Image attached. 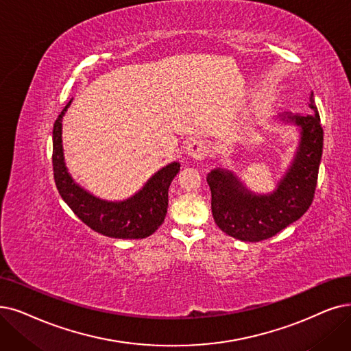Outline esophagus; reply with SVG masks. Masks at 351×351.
I'll return each mask as SVG.
<instances>
[{"label": "esophagus", "mask_w": 351, "mask_h": 351, "mask_svg": "<svg viewBox=\"0 0 351 351\" xmlns=\"http://www.w3.org/2000/svg\"><path fill=\"white\" fill-rule=\"evenodd\" d=\"M206 148H207L206 144L203 141H200V139H191V141H189L186 145V154L191 158L202 160V158H204L206 152H207Z\"/></svg>", "instance_id": "1"}]
</instances>
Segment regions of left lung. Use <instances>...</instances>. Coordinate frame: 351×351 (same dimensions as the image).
<instances>
[{"label":"left lung","mask_w":351,"mask_h":351,"mask_svg":"<svg viewBox=\"0 0 351 351\" xmlns=\"http://www.w3.org/2000/svg\"><path fill=\"white\" fill-rule=\"evenodd\" d=\"M310 114L284 112L275 121L295 125L298 147L274 191H250L233 171L213 168L207 174L212 191V213L217 226L234 239L261 242L297 221L313 203L322 156V128L310 93Z\"/></svg>","instance_id":"left-lung-1"}]
</instances>
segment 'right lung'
<instances>
[{
    "mask_svg": "<svg viewBox=\"0 0 351 351\" xmlns=\"http://www.w3.org/2000/svg\"><path fill=\"white\" fill-rule=\"evenodd\" d=\"M70 99L53 127V171L54 181L64 203L90 229L115 239H144L156 232L165 219L168 189L180 171L174 161L160 168L131 197L112 202L97 197L77 184L70 176L63 154L62 122L72 104Z\"/></svg>",
    "mask_w": 351,
    "mask_h": 351,
    "instance_id": "add662e5",
    "label": "right lung"
}]
</instances>
